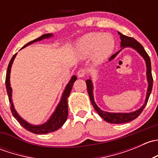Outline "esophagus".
I'll list each match as a JSON object with an SVG mask.
<instances>
[{"instance_id": "obj_1", "label": "esophagus", "mask_w": 158, "mask_h": 158, "mask_svg": "<svg viewBox=\"0 0 158 158\" xmlns=\"http://www.w3.org/2000/svg\"><path fill=\"white\" fill-rule=\"evenodd\" d=\"M85 74H86V73H85V70L84 69H80L77 72V75L79 78L84 77L85 76Z\"/></svg>"}]
</instances>
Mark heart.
Returning <instances> with one entry per match:
<instances>
[{
	"label": "heart",
	"instance_id": "1",
	"mask_svg": "<svg viewBox=\"0 0 158 158\" xmlns=\"http://www.w3.org/2000/svg\"><path fill=\"white\" fill-rule=\"evenodd\" d=\"M114 48V40L109 33L93 32L82 36L78 44V49L82 56L92 55L95 61L107 58Z\"/></svg>",
	"mask_w": 158,
	"mask_h": 158
}]
</instances>
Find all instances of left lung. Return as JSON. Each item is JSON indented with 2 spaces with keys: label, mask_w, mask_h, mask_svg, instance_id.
<instances>
[{
  "label": "left lung",
  "mask_w": 158,
  "mask_h": 158,
  "mask_svg": "<svg viewBox=\"0 0 158 158\" xmlns=\"http://www.w3.org/2000/svg\"><path fill=\"white\" fill-rule=\"evenodd\" d=\"M118 33L119 35H120L121 40H122L121 46H122V49L125 48V47H131V48L135 49V50L138 51V52L142 56V57L144 59V60H145L146 66H147V79L148 82V88L147 96H146L145 102H144V104L143 105V106L141 108V109L134 111V112H130V113H110V112H106V111H102V110L100 109L99 108L96 106L95 101H94L93 93H92V81H91L90 79L86 80V82H86L87 91H88L89 98H90L91 102H92V106H93V108L105 121H106L107 122H109V123H113V124L126 123V122H131V121H133L134 119L138 118V116L141 114V113L142 112L144 108H145L146 105H147L148 98H149L150 94H151V90H152V87H153V77H152V74H151V60H150L149 56H148V54L145 51V49H144V47H143V46L141 45L139 42H138V41H137L135 39H134V38L125 36V35L122 34L121 33ZM119 52H120V51L117 52L116 53L113 54V55L110 57L109 60H111L112 59H114Z\"/></svg>",
  "instance_id": "obj_1"
}]
</instances>
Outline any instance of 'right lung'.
Segmentation results:
<instances>
[{
  "instance_id": "1",
  "label": "right lung",
  "mask_w": 158,
  "mask_h": 158,
  "mask_svg": "<svg viewBox=\"0 0 158 158\" xmlns=\"http://www.w3.org/2000/svg\"><path fill=\"white\" fill-rule=\"evenodd\" d=\"M52 36L51 33H47V34H44L41 36H40L37 39L31 41V42L27 44L23 48L26 47L27 46L30 45V44H33V43L36 42V41L41 40L43 39H45V38H48ZM17 53L14 54L13 56V57L11 58L10 63H9L8 67H7V74H6V80H5V84H6V89H7V95L9 97V101H10L11 106H10V110L11 112H12L13 116L17 120V122L20 123V125L23 127L26 130L32 132L33 134H38V135H45V134L50 133V132L55 131L57 129H59L60 127H62L63 125V124L66 122V119H67L68 116V103H67V98L69 97L70 92H71L72 88H73V83H74L75 81L76 80V76H73L71 78V80L69 81V82L68 83V85H66V89H65L64 92L63 94V96H62L61 101L59 103L58 106L56 107V109L54 111L53 114H52V116L50 117V118L47 121L46 123L40 125H32L30 124L27 123L26 121L23 120V118L19 116V114H17V111H15L14 108V105H13L12 100H11V93H12V89H11L10 84V68L12 66V63L14 62V58H15Z\"/></svg>"
}]
</instances>
